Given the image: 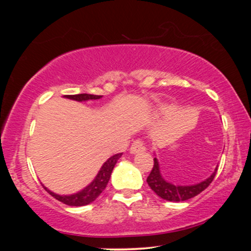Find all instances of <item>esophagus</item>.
Instances as JSON below:
<instances>
[{"instance_id": "34e87169", "label": "esophagus", "mask_w": 251, "mask_h": 251, "mask_svg": "<svg viewBox=\"0 0 251 251\" xmlns=\"http://www.w3.org/2000/svg\"><path fill=\"white\" fill-rule=\"evenodd\" d=\"M143 151H145V146H144L142 140H135V142L132 143L131 149H129V152H131V153H138V152Z\"/></svg>"}]
</instances>
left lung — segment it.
Wrapping results in <instances>:
<instances>
[{
	"instance_id": "8db88e82",
	"label": "left lung",
	"mask_w": 251,
	"mask_h": 251,
	"mask_svg": "<svg viewBox=\"0 0 251 251\" xmlns=\"http://www.w3.org/2000/svg\"><path fill=\"white\" fill-rule=\"evenodd\" d=\"M153 162L154 165L151 172H150L146 181H148L150 188L153 190L160 198L170 201H188L190 198L201 194V191H204L211 184V181L214 180L216 176V172H217V169H216L214 174L210 176L209 178L201 181V183L195 184V185H174V184L169 183V181H166L163 178L162 174H160L159 163H158L157 158H154Z\"/></svg>"
}]
</instances>
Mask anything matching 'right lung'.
Returning <instances> with one entry per match:
<instances>
[{"mask_svg":"<svg viewBox=\"0 0 251 251\" xmlns=\"http://www.w3.org/2000/svg\"><path fill=\"white\" fill-rule=\"evenodd\" d=\"M67 99H72L75 100V101H88V100H97L102 98V96H93V94H74V96H63ZM123 153H118L112 155L111 158H108L103 165L100 169V171L98 172L97 177L94 178V180L92 181L89 185L86 186L85 189H82L81 191L76 192V194L73 195H67V196H61L51 192L50 190H48L47 188H45L46 191L48 194L53 196L54 198L57 201H62L63 204H67V205L71 206H82V205H87V204L92 203L99 197V195L101 194L103 190L106 189V185H107L109 177H111L112 171H113L114 165H116L118 159L122 157Z\"/></svg>","mask_w":251,"mask_h":251,"instance_id":"right-lung-1","label":"right lung"}]
</instances>
